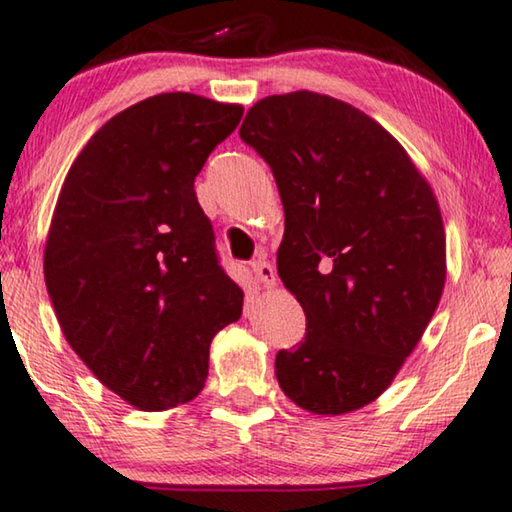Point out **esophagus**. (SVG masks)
Returning a JSON list of instances; mask_svg holds the SVG:
<instances>
[{"label": "esophagus", "instance_id": "obj_1", "mask_svg": "<svg viewBox=\"0 0 512 512\" xmlns=\"http://www.w3.org/2000/svg\"><path fill=\"white\" fill-rule=\"evenodd\" d=\"M251 270H254V277L261 281L263 286H274V268L265 261V258H258V261L251 263Z\"/></svg>", "mask_w": 512, "mask_h": 512}]
</instances>
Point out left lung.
<instances>
[{
	"mask_svg": "<svg viewBox=\"0 0 512 512\" xmlns=\"http://www.w3.org/2000/svg\"><path fill=\"white\" fill-rule=\"evenodd\" d=\"M240 138L284 205L277 272L307 316L279 351L284 395L316 416L374 402L439 307L446 233L432 187L379 122L316 92L265 96Z\"/></svg>",
	"mask_w": 512,
	"mask_h": 512,
	"instance_id": "left-lung-1",
	"label": "left lung"
}]
</instances>
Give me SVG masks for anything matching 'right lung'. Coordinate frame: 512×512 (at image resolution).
<instances>
[{"mask_svg":"<svg viewBox=\"0 0 512 512\" xmlns=\"http://www.w3.org/2000/svg\"><path fill=\"white\" fill-rule=\"evenodd\" d=\"M242 113L189 92L150 96L94 133L59 191L43 254L59 328L140 411L191 402L212 337L242 314L194 191Z\"/></svg>","mask_w":512,"mask_h":512,"instance_id":"1","label":"right lung"}]
</instances>
